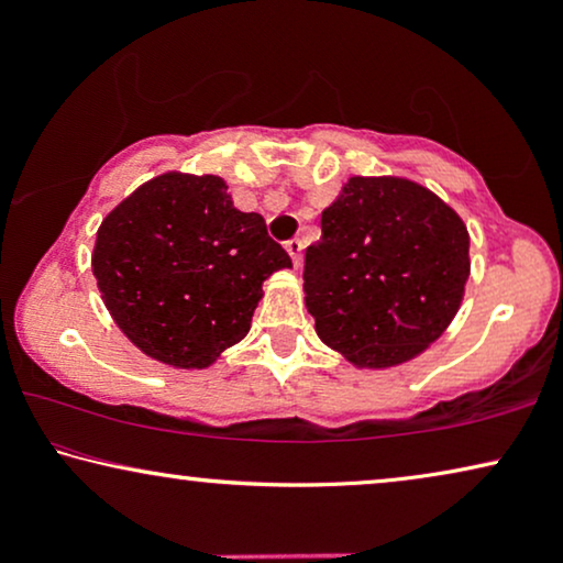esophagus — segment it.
<instances>
[{"instance_id":"34e87169","label":"esophagus","mask_w":563,"mask_h":563,"mask_svg":"<svg viewBox=\"0 0 563 563\" xmlns=\"http://www.w3.org/2000/svg\"><path fill=\"white\" fill-rule=\"evenodd\" d=\"M284 249H287L291 261H295V266L299 268V264H302V241H299V238H291V241L284 243Z\"/></svg>"}]
</instances>
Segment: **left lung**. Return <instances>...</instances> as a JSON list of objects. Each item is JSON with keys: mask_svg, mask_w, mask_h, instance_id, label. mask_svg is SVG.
I'll return each mask as SVG.
<instances>
[{"mask_svg": "<svg viewBox=\"0 0 563 563\" xmlns=\"http://www.w3.org/2000/svg\"><path fill=\"white\" fill-rule=\"evenodd\" d=\"M305 253V305L320 341L356 368L418 358L464 302L468 230L405 176H351Z\"/></svg>", "mask_w": 563, "mask_h": 563, "instance_id": "8db88e82", "label": "left lung"}]
</instances>
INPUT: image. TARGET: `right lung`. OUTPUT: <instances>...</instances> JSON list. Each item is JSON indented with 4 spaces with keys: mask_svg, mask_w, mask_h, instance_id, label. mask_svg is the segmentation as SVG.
<instances>
[{
    "mask_svg": "<svg viewBox=\"0 0 563 563\" xmlns=\"http://www.w3.org/2000/svg\"><path fill=\"white\" fill-rule=\"evenodd\" d=\"M291 258L214 174L166 172L102 220L91 272L128 341L174 368H207L243 341L264 282Z\"/></svg>",
    "mask_w": 563,
    "mask_h": 563,
    "instance_id": "add662e5",
    "label": "right lung"
}]
</instances>
